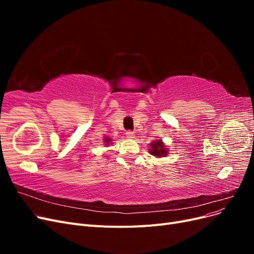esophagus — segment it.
<instances>
[{
	"label": "esophagus",
	"instance_id": "34e87169",
	"mask_svg": "<svg viewBox=\"0 0 254 254\" xmlns=\"http://www.w3.org/2000/svg\"><path fill=\"white\" fill-rule=\"evenodd\" d=\"M126 136L128 137V139H134L135 137L134 132L131 131V130H128V131H126Z\"/></svg>",
	"mask_w": 254,
	"mask_h": 254
}]
</instances>
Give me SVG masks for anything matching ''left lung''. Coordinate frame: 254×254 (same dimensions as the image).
Wrapping results in <instances>:
<instances>
[{
  "label": "left lung",
  "mask_w": 254,
  "mask_h": 254,
  "mask_svg": "<svg viewBox=\"0 0 254 254\" xmlns=\"http://www.w3.org/2000/svg\"><path fill=\"white\" fill-rule=\"evenodd\" d=\"M150 146H151V149H149V150H150V153L152 156L164 157L167 153L166 148H164V144L161 140L153 142L152 144H150Z\"/></svg>",
  "instance_id": "left-lung-1"
}]
</instances>
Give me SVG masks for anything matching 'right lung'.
<instances>
[{"instance_id": "1", "label": "right lung", "mask_w": 254, "mask_h": 254, "mask_svg": "<svg viewBox=\"0 0 254 254\" xmlns=\"http://www.w3.org/2000/svg\"><path fill=\"white\" fill-rule=\"evenodd\" d=\"M111 140L110 139H108V137H105V143H107V144H109V142H110Z\"/></svg>"}]
</instances>
